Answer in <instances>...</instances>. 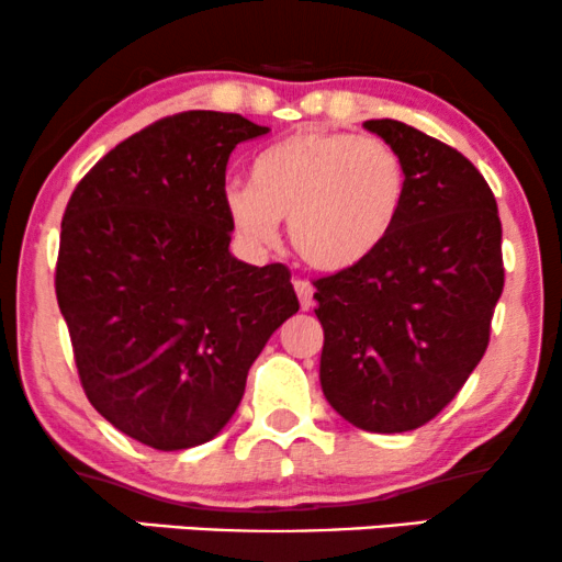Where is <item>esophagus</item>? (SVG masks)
Masks as SVG:
<instances>
[{
    "label": "esophagus",
    "mask_w": 562,
    "mask_h": 562,
    "mask_svg": "<svg viewBox=\"0 0 562 562\" xmlns=\"http://www.w3.org/2000/svg\"><path fill=\"white\" fill-rule=\"evenodd\" d=\"M294 292H296V296H300L302 310L313 307V294H315L313 283H310L307 279H294Z\"/></svg>",
    "instance_id": "obj_1"
}]
</instances>
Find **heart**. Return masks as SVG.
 Here are the masks:
<instances>
[{
  "instance_id": "1",
  "label": "heart",
  "mask_w": 562,
  "mask_h": 562,
  "mask_svg": "<svg viewBox=\"0 0 562 562\" xmlns=\"http://www.w3.org/2000/svg\"><path fill=\"white\" fill-rule=\"evenodd\" d=\"M252 184L226 190V213L241 237L273 245L276 218L296 255L341 273L378 252L406 205L404 158L380 137L304 130L260 150Z\"/></svg>"
}]
</instances>
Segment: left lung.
I'll list each match as a JSON object with an SVG mask.
<instances>
[{"mask_svg": "<svg viewBox=\"0 0 562 562\" xmlns=\"http://www.w3.org/2000/svg\"><path fill=\"white\" fill-rule=\"evenodd\" d=\"M364 127L404 158L406 205L372 258L313 281L321 385L355 427L408 432L438 417L487 351L503 226L467 156L396 120Z\"/></svg>", "mask_w": 562, "mask_h": 562, "instance_id": "1", "label": "left lung"}]
</instances>
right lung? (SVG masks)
<instances>
[{
    "instance_id": "1",
    "label": "right lung",
    "mask_w": 562,
    "mask_h": 562,
    "mask_svg": "<svg viewBox=\"0 0 562 562\" xmlns=\"http://www.w3.org/2000/svg\"><path fill=\"white\" fill-rule=\"evenodd\" d=\"M266 133L241 114L164 116L109 150L65 207L54 286L80 385L143 446L218 435L262 346L300 310L283 262L228 252V156Z\"/></svg>"
}]
</instances>
